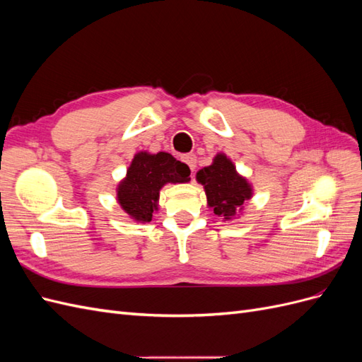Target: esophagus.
<instances>
[{"mask_svg":"<svg viewBox=\"0 0 362 362\" xmlns=\"http://www.w3.org/2000/svg\"><path fill=\"white\" fill-rule=\"evenodd\" d=\"M181 160L187 164V166L190 168V170H192V173L194 172V168H196V157L193 156V154H185V156H182L181 157Z\"/></svg>","mask_w":362,"mask_h":362,"instance_id":"esophagus-1","label":"esophagus"}]
</instances>
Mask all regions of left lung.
<instances>
[{
	"instance_id": "8db88e82",
	"label": "left lung",
	"mask_w": 362,
	"mask_h": 362,
	"mask_svg": "<svg viewBox=\"0 0 362 362\" xmlns=\"http://www.w3.org/2000/svg\"><path fill=\"white\" fill-rule=\"evenodd\" d=\"M196 181L204 185L206 205L222 222H231L245 211L246 202L254 196V187L240 175L233 160L217 152L210 166L196 173Z\"/></svg>"
}]
</instances>
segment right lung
<instances>
[{
	"instance_id": "obj_1",
	"label": "right lung",
	"mask_w": 362,
	"mask_h": 362,
	"mask_svg": "<svg viewBox=\"0 0 362 362\" xmlns=\"http://www.w3.org/2000/svg\"><path fill=\"white\" fill-rule=\"evenodd\" d=\"M190 181L187 164L178 161L169 152L151 154L140 151L131 160L127 175L116 187V201L120 208L137 223H149L158 211L160 190L166 184Z\"/></svg>"
}]
</instances>
